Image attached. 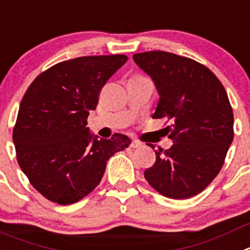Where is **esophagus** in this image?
Segmentation results:
<instances>
[{"mask_svg":"<svg viewBox=\"0 0 250 250\" xmlns=\"http://www.w3.org/2000/svg\"><path fill=\"white\" fill-rule=\"evenodd\" d=\"M140 146H141V144L136 140H134L131 144H130V147L131 148H137V147H140Z\"/></svg>","mask_w":250,"mask_h":250,"instance_id":"34e87169","label":"esophagus"}]
</instances>
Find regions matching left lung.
Here are the masks:
<instances>
[{"mask_svg": "<svg viewBox=\"0 0 250 250\" xmlns=\"http://www.w3.org/2000/svg\"><path fill=\"white\" fill-rule=\"evenodd\" d=\"M132 58L155 82L160 100L152 118L170 121L165 130L173 141L168 150L155 151L146 181L168 198L196 196L219 173L234 137L226 89L212 70L187 57L150 50Z\"/></svg>", "mask_w": 250, "mask_h": 250, "instance_id": "left-lung-1", "label": "left lung"}]
</instances>
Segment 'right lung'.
I'll return each mask as SVG.
<instances>
[{
    "mask_svg": "<svg viewBox=\"0 0 250 250\" xmlns=\"http://www.w3.org/2000/svg\"><path fill=\"white\" fill-rule=\"evenodd\" d=\"M126 61L113 54L61 62L41 73L24 93L12 134L16 155L32 186L47 200L65 206L88 196L102 181L107 160L131 144L123 134L98 140L86 127L102 88Z\"/></svg>",
    "mask_w": 250,
    "mask_h": 250,
    "instance_id": "obj_1",
    "label": "right lung"
}]
</instances>
